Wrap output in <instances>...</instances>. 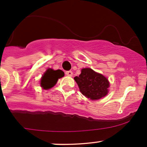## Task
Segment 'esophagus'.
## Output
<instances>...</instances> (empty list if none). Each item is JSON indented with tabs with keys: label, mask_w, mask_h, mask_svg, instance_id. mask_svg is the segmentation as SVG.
Instances as JSON below:
<instances>
[{
	"label": "esophagus",
	"mask_w": 147,
	"mask_h": 147,
	"mask_svg": "<svg viewBox=\"0 0 147 147\" xmlns=\"http://www.w3.org/2000/svg\"><path fill=\"white\" fill-rule=\"evenodd\" d=\"M66 76H72V75H73V72L71 71H66Z\"/></svg>",
	"instance_id": "obj_1"
}]
</instances>
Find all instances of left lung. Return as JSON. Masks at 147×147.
<instances>
[{
  "instance_id": "left-lung-1",
  "label": "left lung",
  "mask_w": 147,
  "mask_h": 147,
  "mask_svg": "<svg viewBox=\"0 0 147 147\" xmlns=\"http://www.w3.org/2000/svg\"><path fill=\"white\" fill-rule=\"evenodd\" d=\"M80 91L92 100L100 99L108 93L110 84L106 77L90 68L81 69L79 76L74 77Z\"/></svg>"
}]
</instances>
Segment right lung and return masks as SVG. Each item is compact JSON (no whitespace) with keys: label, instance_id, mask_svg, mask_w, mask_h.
<instances>
[{"label":"right lung","instance_id":"obj_1","mask_svg":"<svg viewBox=\"0 0 147 147\" xmlns=\"http://www.w3.org/2000/svg\"><path fill=\"white\" fill-rule=\"evenodd\" d=\"M63 76H64V73L60 69L56 71L51 69H47L41 78V87H42V88L45 90L51 88L57 84L59 78H61Z\"/></svg>","mask_w":147,"mask_h":147}]
</instances>
